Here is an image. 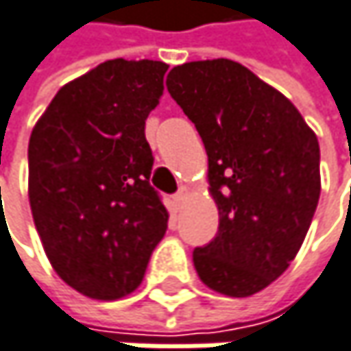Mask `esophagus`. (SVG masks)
Wrapping results in <instances>:
<instances>
[{"instance_id":"esophagus-1","label":"esophagus","mask_w":351,"mask_h":351,"mask_svg":"<svg viewBox=\"0 0 351 351\" xmlns=\"http://www.w3.org/2000/svg\"><path fill=\"white\" fill-rule=\"evenodd\" d=\"M175 199V205L178 208H182V205H184V201L189 199V189L186 186H180L178 191H176V195L173 197Z\"/></svg>"}]
</instances>
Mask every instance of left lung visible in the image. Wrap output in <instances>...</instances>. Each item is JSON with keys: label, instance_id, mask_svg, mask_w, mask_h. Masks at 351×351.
Returning a JSON list of instances; mask_svg holds the SVG:
<instances>
[{"label": "left lung", "instance_id": "1", "mask_svg": "<svg viewBox=\"0 0 351 351\" xmlns=\"http://www.w3.org/2000/svg\"><path fill=\"white\" fill-rule=\"evenodd\" d=\"M167 88L208 156L219 231L193 251L201 281L249 298L295 259L319 201V143L300 110L239 62L175 66Z\"/></svg>", "mask_w": 351, "mask_h": 351}]
</instances>
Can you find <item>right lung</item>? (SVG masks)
<instances>
[{"label":"right lung","instance_id":"1","mask_svg":"<svg viewBox=\"0 0 351 351\" xmlns=\"http://www.w3.org/2000/svg\"><path fill=\"white\" fill-rule=\"evenodd\" d=\"M167 70L156 60H108L62 86L32 130L34 223L53 271L86 298L132 293L167 233L144 136Z\"/></svg>","mask_w":351,"mask_h":351}]
</instances>
